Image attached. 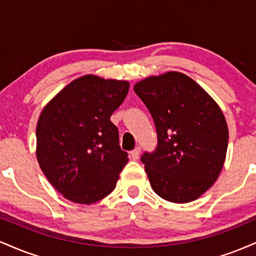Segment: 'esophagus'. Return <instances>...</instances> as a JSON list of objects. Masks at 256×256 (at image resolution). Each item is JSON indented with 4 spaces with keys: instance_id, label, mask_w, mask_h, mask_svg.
<instances>
[{
    "instance_id": "esophagus-1",
    "label": "esophagus",
    "mask_w": 256,
    "mask_h": 256,
    "mask_svg": "<svg viewBox=\"0 0 256 256\" xmlns=\"http://www.w3.org/2000/svg\"><path fill=\"white\" fill-rule=\"evenodd\" d=\"M140 146H136V148L131 152V158H134V160H137V158H140Z\"/></svg>"
}]
</instances>
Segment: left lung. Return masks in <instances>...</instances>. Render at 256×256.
<instances>
[{"mask_svg":"<svg viewBox=\"0 0 256 256\" xmlns=\"http://www.w3.org/2000/svg\"><path fill=\"white\" fill-rule=\"evenodd\" d=\"M134 90L156 128V149L140 158L152 190L174 204L194 201L212 186L224 166L228 142L224 114L183 73L148 77Z\"/></svg>","mask_w":256,"mask_h":256,"instance_id":"1","label":"left lung"}]
</instances>
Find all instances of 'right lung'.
Listing matches in <instances>:
<instances>
[{"mask_svg": "<svg viewBox=\"0 0 256 256\" xmlns=\"http://www.w3.org/2000/svg\"><path fill=\"white\" fill-rule=\"evenodd\" d=\"M130 83L88 74L64 86L43 108L36 128L37 160L64 198L91 204L113 192L128 152L110 122Z\"/></svg>", "mask_w": 256, "mask_h": 256, "instance_id": "right-lung-1", "label": "right lung"}]
</instances>
